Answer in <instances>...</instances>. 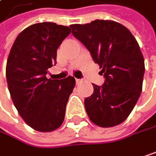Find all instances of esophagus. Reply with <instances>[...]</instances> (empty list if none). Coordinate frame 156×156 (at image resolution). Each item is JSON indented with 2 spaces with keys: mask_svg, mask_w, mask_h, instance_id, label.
I'll return each mask as SVG.
<instances>
[{
  "mask_svg": "<svg viewBox=\"0 0 156 156\" xmlns=\"http://www.w3.org/2000/svg\"><path fill=\"white\" fill-rule=\"evenodd\" d=\"M76 84H80V83L82 82V80H80V79H76Z\"/></svg>",
  "mask_w": 156,
  "mask_h": 156,
  "instance_id": "obj_1",
  "label": "esophagus"
}]
</instances>
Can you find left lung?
Instances as JSON below:
<instances>
[{"label": "left lung", "mask_w": 156, "mask_h": 156, "mask_svg": "<svg viewBox=\"0 0 156 156\" xmlns=\"http://www.w3.org/2000/svg\"><path fill=\"white\" fill-rule=\"evenodd\" d=\"M73 36L90 51L105 81L93 85V93L84 100L92 123L111 128L125 121L142 90L144 59L131 32L112 20H94L71 25Z\"/></svg>", "instance_id": "1"}]
</instances>
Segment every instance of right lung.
Instances as JSON below:
<instances>
[{"instance_id": "obj_1", "label": "right lung", "mask_w": 156, "mask_h": 156, "mask_svg": "<svg viewBox=\"0 0 156 156\" xmlns=\"http://www.w3.org/2000/svg\"><path fill=\"white\" fill-rule=\"evenodd\" d=\"M69 34L68 27L55 23L31 25L20 32L7 59L6 80L13 103L26 123L41 132L63 124L76 84L71 76L60 80L46 77L58 47Z\"/></svg>"}]
</instances>
